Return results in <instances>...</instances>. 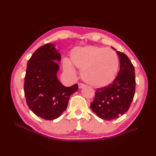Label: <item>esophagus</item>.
<instances>
[{"instance_id":"esophagus-1","label":"esophagus","mask_w":156,"mask_h":156,"mask_svg":"<svg viewBox=\"0 0 156 156\" xmlns=\"http://www.w3.org/2000/svg\"><path fill=\"white\" fill-rule=\"evenodd\" d=\"M84 87H85V85L84 84H82V83H80L78 84V88L81 89V88H83Z\"/></svg>"}]
</instances>
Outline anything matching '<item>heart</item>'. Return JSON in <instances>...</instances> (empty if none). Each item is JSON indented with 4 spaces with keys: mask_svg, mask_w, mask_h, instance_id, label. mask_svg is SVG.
<instances>
[{
    "mask_svg": "<svg viewBox=\"0 0 156 156\" xmlns=\"http://www.w3.org/2000/svg\"><path fill=\"white\" fill-rule=\"evenodd\" d=\"M119 66V57L115 51L93 45L74 48L69 60H64L66 72L74 74V66L80 69L82 80L94 87L110 84L117 76Z\"/></svg>",
    "mask_w": 156,
    "mask_h": 156,
    "instance_id": "b5f03b06",
    "label": "heart"
}]
</instances>
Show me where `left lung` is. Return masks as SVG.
I'll use <instances>...</instances> for the list:
<instances>
[{
	"mask_svg": "<svg viewBox=\"0 0 156 156\" xmlns=\"http://www.w3.org/2000/svg\"><path fill=\"white\" fill-rule=\"evenodd\" d=\"M120 69L115 80L105 87L96 90L90 108L99 118L106 121L117 119L130 107L135 90L134 66L123 53L117 51Z\"/></svg>",
	"mask_w": 156,
	"mask_h": 156,
	"instance_id": "left-lung-1",
	"label": "left lung"
}]
</instances>
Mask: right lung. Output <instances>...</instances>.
Masks as SVG:
<instances>
[{
	"label": "right lung",
	"instance_id": "right-lung-1",
	"mask_svg": "<svg viewBox=\"0 0 156 156\" xmlns=\"http://www.w3.org/2000/svg\"><path fill=\"white\" fill-rule=\"evenodd\" d=\"M53 44L41 46L27 62L24 92L31 111L46 120L60 117L68 107L70 96L78 90V84L63 85L57 77L61 54Z\"/></svg>",
	"mask_w": 156,
	"mask_h": 156
}]
</instances>
